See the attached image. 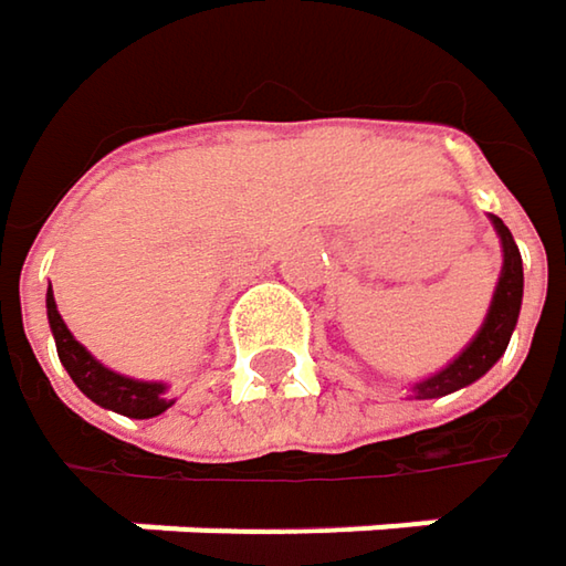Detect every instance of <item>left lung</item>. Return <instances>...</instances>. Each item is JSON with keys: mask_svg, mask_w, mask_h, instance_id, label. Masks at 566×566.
Wrapping results in <instances>:
<instances>
[{"mask_svg": "<svg viewBox=\"0 0 566 566\" xmlns=\"http://www.w3.org/2000/svg\"><path fill=\"white\" fill-rule=\"evenodd\" d=\"M493 224L503 238V276H500V286H496V296L490 305V315L480 328V335L470 342L464 354L448 364L441 374H434L431 380L416 386V396L419 399H438V396H448L461 386L480 380L509 347L512 338V328L518 322V308H522V254L512 241V231L505 228L503 219L493 216Z\"/></svg>", "mask_w": 566, "mask_h": 566, "instance_id": "1", "label": "left lung"}]
</instances>
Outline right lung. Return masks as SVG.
<instances>
[{"label": "right lung", "instance_id": "add662e5", "mask_svg": "<svg viewBox=\"0 0 566 566\" xmlns=\"http://www.w3.org/2000/svg\"><path fill=\"white\" fill-rule=\"evenodd\" d=\"M48 318H51V332H54L57 354H61V364L66 367V374L96 406L122 412L128 419H154V416H160V412H167L174 406V399H167V386L164 384L128 380V377L112 374L108 367H102L99 360L76 342L70 335V328L63 325L51 290H48Z\"/></svg>", "mask_w": 566, "mask_h": 566}]
</instances>
